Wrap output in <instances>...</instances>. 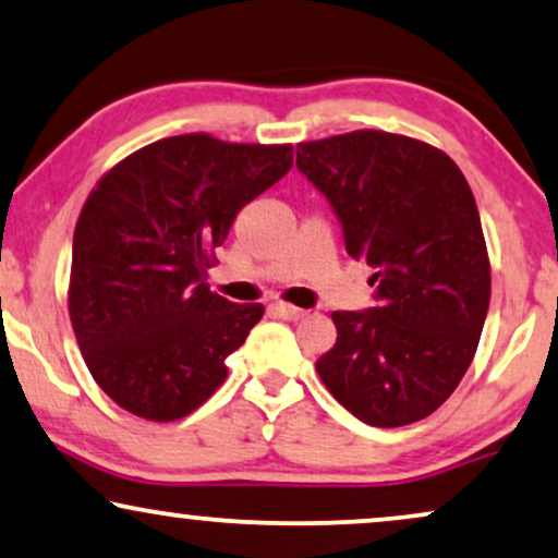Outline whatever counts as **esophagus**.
Instances as JSON below:
<instances>
[{"label": "esophagus", "instance_id": "obj_1", "mask_svg": "<svg viewBox=\"0 0 558 558\" xmlns=\"http://www.w3.org/2000/svg\"><path fill=\"white\" fill-rule=\"evenodd\" d=\"M270 312L275 316H280V319H286V322H295V319H301V316H303V308H295V306H291V303H280V301L272 303Z\"/></svg>", "mask_w": 558, "mask_h": 558}]
</instances>
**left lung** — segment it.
Instances as JSON below:
<instances>
[{
	"mask_svg": "<svg viewBox=\"0 0 558 558\" xmlns=\"http://www.w3.org/2000/svg\"><path fill=\"white\" fill-rule=\"evenodd\" d=\"M350 257L373 267V306L335 312L316 361L331 397L373 427L425 420L469 371L489 308V257L466 178L435 146L352 131L295 146Z\"/></svg>",
	"mask_w": 558,
	"mask_h": 558,
	"instance_id": "left-lung-1",
	"label": "left lung"
}]
</instances>
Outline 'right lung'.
Masks as SVG:
<instances>
[{
    "label": "right lung",
    "instance_id": "right-lung-1",
    "mask_svg": "<svg viewBox=\"0 0 558 558\" xmlns=\"http://www.w3.org/2000/svg\"><path fill=\"white\" fill-rule=\"evenodd\" d=\"M293 167V146L161 138L112 167L74 231L69 314L100 389L136 417L193 412L263 319L206 286L214 250L246 203Z\"/></svg>",
    "mask_w": 558,
    "mask_h": 558
}]
</instances>
